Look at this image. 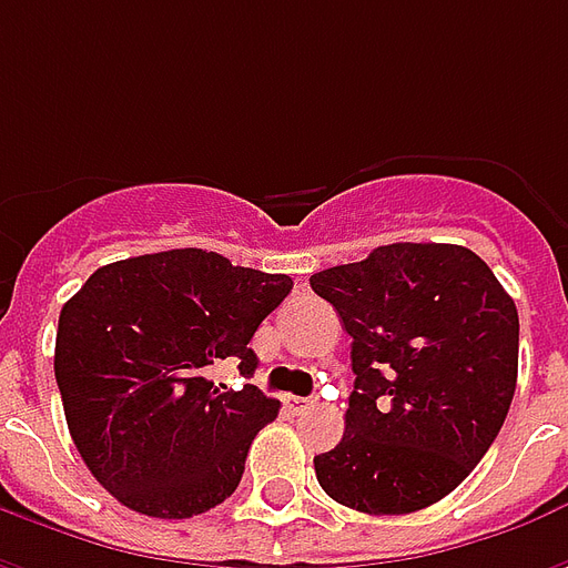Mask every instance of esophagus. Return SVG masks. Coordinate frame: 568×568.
<instances>
[{
    "mask_svg": "<svg viewBox=\"0 0 568 568\" xmlns=\"http://www.w3.org/2000/svg\"><path fill=\"white\" fill-rule=\"evenodd\" d=\"M316 405L313 398H297V395H292V398H285V407L292 410V414H304V410H310V407Z\"/></svg>",
    "mask_w": 568,
    "mask_h": 568,
    "instance_id": "1",
    "label": "esophagus"
}]
</instances>
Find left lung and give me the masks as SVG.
<instances>
[{"instance_id": "left-lung-1", "label": "left lung", "mask_w": 568, "mask_h": 568, "mask_svg": "<svg viewBox=\"0 0 568 568\" xmlns=\"http://www.w3.org/2000/svg\"><path fill=\"white\" fill-rule=\"evenodd\" d=\"M353 337L356 386L320 487L362 514L428 508L471 475L517 386L520 322L471 248L393 243L310 276Z\"/></svg>"}]
</instances>
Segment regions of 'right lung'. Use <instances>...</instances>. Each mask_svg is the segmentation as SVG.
<instances>
[{
    "instance_id": "add662e5",
    "label": "right lung",
    "mask_w": 568,
    "mask_h": 568,
    "mask_svg": "<svg viewBox=\"0 0 568 568\" xmlns=\"http://www.w3.org/2000/svg\"><path fill=\"white\" fill-rule=\"evenodd\" d=\"M288 292L285 273L170 248L105 264L63 304L54 374L69 435L121 505L185 520L234 493L280 402L206 371L236 362L252 377L248 341Z\"/></svg>"
}]
</instances>
